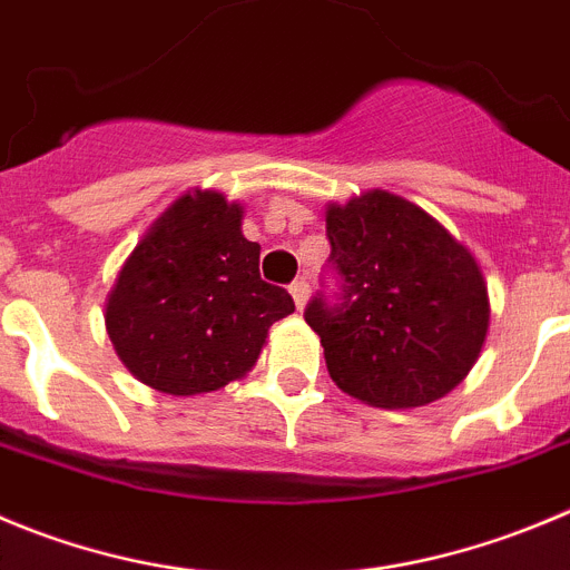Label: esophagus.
<instances>
[{"label": "esophagus", "mask_w": 570, "mask_h": 570, "mask_svg": "<svg viewBox=\"0 0 570 570\" xmlns=\"http://www.w3.org/2000/svg\"><path fill=\"white\" fill-rule=\"evenodd\" d=\"M289 292H292V297H295L297 309H303V306H306V297H309V284H306L303 278H297L289 284Z\"/></svg>", "instance_id": "esophagus-1"}]
</instances>
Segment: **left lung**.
<instances>
[{"label":"left lung","instance_id":"8db88e82","mask_svg":"<svg viewBox=\"0 0 570 570\" xmlns=\"http://www.w3.org/2000/svg\"><path fill=\"white\" fill-rule=\"evenodd\" d=\"M326 236L340 292H317L303 317L340 391L374 407H419L453 391L489 326L470 249L385 190L328 207Z\"/></svg>","mask_w":570,"mask_h":570}]
</instances>
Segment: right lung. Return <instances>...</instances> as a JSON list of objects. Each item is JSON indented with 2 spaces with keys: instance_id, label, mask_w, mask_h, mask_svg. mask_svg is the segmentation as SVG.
Listing matches in <instances>:
<instances>
[{
  "instance_id": "1",
  "label": "right lung",
  "mask_w": 570,
  "mask_h": 570,
  "mask_svg": "<svg viewBox=\"0 0 570 570\" xmlns=\"http://www.w3.org/2000/svg\"><path fill=\"white\" fill-rule=\"evenodd\" d=\"M261 247L242 236V207L216 190L183 196L146 233L106 303L117 357L171 396L216 391L247 374L269 326L295 312L261 281Z\"/></svg>"
}]
</instances>
